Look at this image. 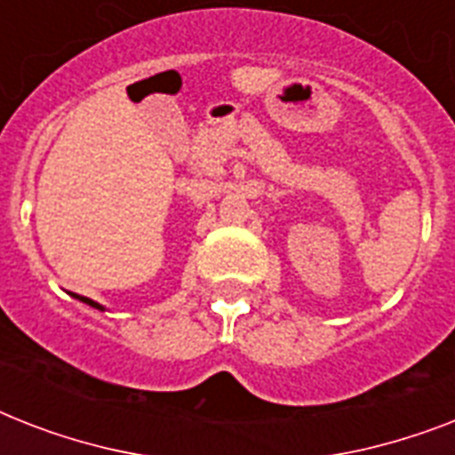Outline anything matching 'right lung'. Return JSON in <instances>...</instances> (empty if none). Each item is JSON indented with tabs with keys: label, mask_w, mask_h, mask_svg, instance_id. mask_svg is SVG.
I'll use <instances>...</instances> for the list:
<instances>
[{
	"label": "right lung",
	"mask_w": 455,
	"mask_h": 455,
	"mask_svg": "<svg viewBox=\"0 0 455 455\" xmlns=\"http://www.w3.org/2000/svg\"><path fill=\"white\" fill-rule=\"evenodd\" d=\"M75 298L77 299H82V302L84 304H89V307H94V309H101L103 311V307L99 302H94V299H89V298H80V295H75Z\"/></svg>",
	"instance_id": "1"
}]
</instances>
